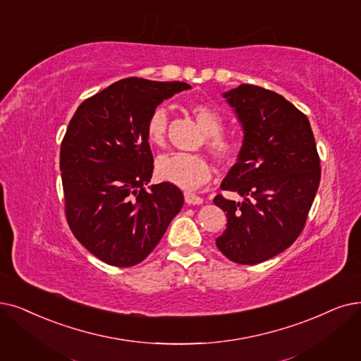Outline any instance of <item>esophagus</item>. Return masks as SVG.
Instances as JSON below:
<instances>
[{"instance_id":"obj_1","label":"esophagus","mask_w":361,"mask_h":361,"mask_svg":"<svg viewBox=\"0 0 361 361\" xmlns=\"http://www.w3.org/2000/svg\"><path fill=\"white\" fill-rule=\"evenodd\" d=\"M185 201H186V203H188V204H192V206H195V204H203V198L195 195V194H192V192H185Z\"/></svg>"}]
</instances>
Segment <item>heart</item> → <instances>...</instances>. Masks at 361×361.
<instances>
[{
    "label": "heart",
    "mask_w": 361,
    "mask_h": 361,
    "mask_svg": "<svg viewBox=\"0 0 361 361\" xmlns=\"http://www.w3.org/2000/svg\"><path fill=\"white\" fill-rule=\"evenodd\" d=\"M191 114L201 130L206 135V148L219 163H234L238 157V143L225 135L224 118L221 114L206 104H192ZM169 115L164 108H155L147 121V137L151 145L164 147L167 136ZM158 179L169 182L182 190H195L206 183L212 176V167L203 155L200 154H164L158 157L155 163Z\"/></svg>",
    "instance_id": "b5f03b06"
}]
</instances>
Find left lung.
I'll return each instance as SVG.
<instances>
[{"label":"left lung","mask_w":361,"mask_h":361,"mask_svg":"<svg viewBox=\"0 0 361 361\" xmlns=\"http://www.w3.org/2000/svg\"><path fill=\"white\" fill-rule=\"evenodd\" d=\"M222 96L244 136L221 188L243 200L214 197L228 219L216 246L233 262L255 265L290 247L302 233L319 190L320 158L307 115L281 94L241 84Z\"/></svg>","instance_id":"left-lung-1"}]
</instances>
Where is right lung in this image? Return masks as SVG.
I'll list each match as a JSON object with an SVG mask.
<instances>
[{"label": "right lung", "instance_id": "obj_1", "mask_svg": "<svg viewBox=\"0 0 361 361\" xmlns=\"http://www.w3.org/2000/svg\"><path fill=\"white\" fill-rule=\"evenodd\" d=\"M191 89L182 81L124 78L85 99L61 145L65 214L72 234L108 265L142 262L183 206L169 182L151 185L147 121L163 100Z\"/></svg>", "mask_w": 361, "mask_h": 361}]
</instances>
